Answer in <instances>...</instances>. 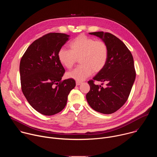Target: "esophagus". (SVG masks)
I'll use <instances>...</instances> for the list:
<instances>
[{
    "mask_svg": "<svg viewBox=\"0 0 157 157\" xmlns=\"http://www.w3.org/2000/svg\"><path fill=\"white\" fill-rule=\"evenodd\" d=\"M81 84H82V82H79V81H76V86H79V85H81Z\"/></svg>",
    "mask_w": 157,
    "mask_h": 157,
    "instance_id": "34e87169",
    "label": "esophagus"
}]
</instances>
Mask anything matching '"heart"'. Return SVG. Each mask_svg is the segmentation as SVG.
<instances>
[{
	"label": "heart",
	"instance_id": "obj_1",
	"mask_svg": "<svg viewBox=\"0 0 157 157\" xmlns=\"http://www.w3.org/2000/svg\"><path fill=\"white\" fill-rule=\"evenodd\" d=\"M70 50L61 48L58 50L59 61L67 69H71L79 59L81 64L72 71L66 73V77L82 81L93 73H97L103 70L109 57L107 44L101 40L80 35L70 43Z\"/></svg>",
	"mask_w": 157,
	"mask_h": 157
}]
</instances>
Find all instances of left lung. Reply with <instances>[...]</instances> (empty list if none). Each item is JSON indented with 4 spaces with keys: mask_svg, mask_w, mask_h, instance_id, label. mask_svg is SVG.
Returning a JSON list of instances; mask_svg holds the SVG:
<instances>
[{
    "mask_svg": "<svg viewBox=\"0 0 157 157\" xmlns=\"http://www.w3.org/2000/svg\"><path fill=\"white\" fill-rule=\"evenodd\" d=\"M104 41L108 47L107 62L102 71L88 81L90 91L86 99L90 107L98 113L110 114L119 110L127 101L136 79L133 58L125 44L110 33H89ZM94 80L105 83L103 88L96 85Z\"/></svg>",
    "mask_w": 157,
    "mask_h": 157,
    "instance_id": "left-lung-1",
    "label": "left lung"
}]
</instances>
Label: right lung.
I'll return each instance as SVG.
<instances>
[{"instance_id": "right-lung-1", "label": "right lung", "mask_w": 157, "mask_h": 157, "mask_svg": "<svg viewBox=\"0 0 157 157\" xmlns=\"http://www.w3.org/2000/svg\"><path fill=\"white\" fill-rule=\"evenodd\" d=\"M69 37L60 33L44 35L30 44L20 60L21 91L30 105L44 116L61 112L76 86L73 79L61 81L65 70L58 58Z\"/></svg>"}]
</instances>
